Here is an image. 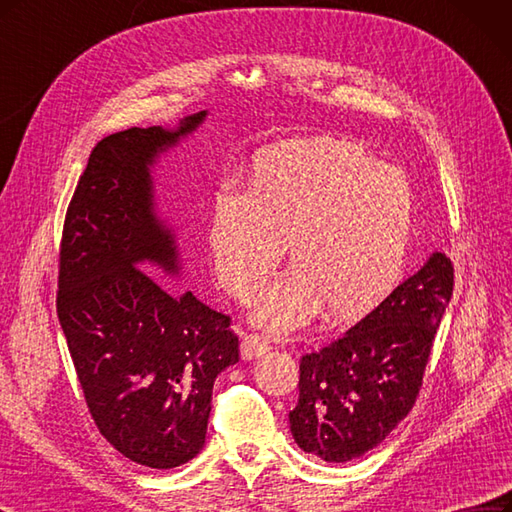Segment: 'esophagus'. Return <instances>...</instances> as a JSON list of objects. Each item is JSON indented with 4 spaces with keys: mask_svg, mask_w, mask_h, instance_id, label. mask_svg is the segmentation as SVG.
I'll return each instance as SVG.
<instances>
[{
    "mask_svg": "<svg viewBox=\"0 0 512 512\" xmlns=\"http://www.w3.org/2000/svg\"><path fill=\"white\" fill-rule=\"evenodd\" d=\"M269 349H271V345L264 341L262 337H258V334H245V337L241 339V356H243V360L258 358L262 354H267Z\"/></svg>",
    "mask_w": 512,
    "mask_h": 512,
    "instance_id": "obj_1",
    "label": "esophagus"
}]
</instances>
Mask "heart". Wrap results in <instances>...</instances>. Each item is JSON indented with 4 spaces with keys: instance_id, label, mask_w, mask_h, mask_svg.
<instances>
[{
    "instance_id": "b5f03b06",
    "label": "heart",
    "mask_w": 512,
    "mask_h": 512,
    "mask_svg": "<svg viewBox=\"0 0 512 512\" xmlns=\"http://www.w3.org/2000/svg\"><path fill=\"white\" fill-rule=\"evenodd\" d=\"M415 197L402 169L339 139L260 152L241 197L220 192L207 224L218 281L250 301L284 243L294 267L264 294L256 320L284 330L324 307L328 320L362 315L394 288L407 260Z\"/></svg>"
}]
</instances>
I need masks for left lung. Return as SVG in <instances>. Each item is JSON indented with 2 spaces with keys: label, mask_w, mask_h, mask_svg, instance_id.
I'll return each instance as SVG.
<instances>
[{
  "label": "left lung",
  "mask_w": 512,
  "mask_h": 512,
  "mask_svg": "<svg viewBox=\"0 0 512 512\" xmlns=\"http://www.w3.org/2000/svg\"><path fill=\"white\" fill-rule=\"evenodd\" d=\"M451 294V260L434 252L362 322L305 354L290 411L296 445L334 464L375 449L413 409Z\"/></svg>",
  "instance_id": "left-lung-1"
}]
</instances>
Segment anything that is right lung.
I'll list each match as a JSON object with an SVG mask.
<instances>
[{
	"label": "right lung",
	"instance_id": "1",
	"mask_svg": "<svg viewBox=\"0 0 512 512\" xmlns=\"http://www.w3.org/2000/svg\"><path fill=\"white\" fill-rule=\"evenodd\" d=\"M205 116L103 137L69 201L59 252L57 315L86 407L116 451L156 470L203 449L214 381L239 362L231 317L150 273H180L175 239L154 214L150 167Z\"/></svg>",
	"mask_w": 512,
	"mask_h": 512
}]
</instances>
